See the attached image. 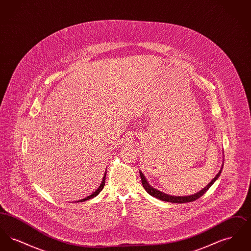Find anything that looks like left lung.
Wrapping results in <instances>:
<instances>
[{"label":"left lung","instance_id":"8db88e82","mask_svg":"<svg viewBox=\"0 0 251 251\" xmlns=\"http://www.w3.org/2000/svg\"><path fill=\"white\" fill-rule=\"evenodd\" d=\"M223 165H224V162H223V164H222V167L220 168L219 172L216 174V176H215V178L212 179L211 182H209V183L203 188L202 190H201V191H199L198 193L194 194V195H190V196H182V197H180V196H178V197H177V196H170V195H167V194L164 193V192L157 190L155 188H153L152 186H151V184L148 182V180H147L146 177L144 176V174L141 171H139V173H140V177H141V181H142V184H143L144 189L148 192L151 196L154 197V198L158 199V200H161V201H167V202L186 203L191 202V201H194L198 200L199 198H201V196H203V195L206 193V191L214 184V182H215V180L219 178V176H220V174H221V171H222V168H223Z\"/></svg>","mask_w":251,"mask_h":251}]
</instances>
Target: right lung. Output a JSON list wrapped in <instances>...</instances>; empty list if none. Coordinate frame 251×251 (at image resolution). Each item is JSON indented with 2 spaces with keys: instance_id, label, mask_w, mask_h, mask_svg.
<instances>
[{
  "instance_id": "1",
  "label": "right lung",
  "mask_w": 251,
  "mask_h": 251,
  "mask_svg": "<svg viewBox=\"0 0 251 251\" xmlns=\"http://www.w3.org/2000/svg\"><path fill=\"white\" fill-rule=\"evenodd\" d=\"M105 177H106V171H105V173H104V176H103V178H102V180H101V183H100V185L98 187V189L96 190L95 192H93L91 195H89L88 197H86V198H84L83 200H80V201H77V202H82V201H88V200H91V199H93V198H95L96 196H98L99 194H100V192L101 191L102 189H103V187H104V184H105Z\"/></svg>"
}]
</instances>
